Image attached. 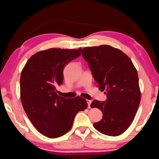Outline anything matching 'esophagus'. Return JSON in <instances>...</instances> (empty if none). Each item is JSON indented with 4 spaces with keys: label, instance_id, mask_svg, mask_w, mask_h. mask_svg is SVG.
Segmentation results:
<instances>
[{
    "label": "esophagus",
    "instance_id": "34e87169",
    "mask_svg": "<svg viewBox=\"0 0 159 159\" xmlns=\"http://www.w3.org/2000/svg\"><path fill=\"white\" fill-rule=\"evenodd\" d=\"M92 101L89 100V99H87V103H88V108H90V104Z\"/></svg>",
    "mask_w": 159,
    "mask_h": 159
}]
</instances>
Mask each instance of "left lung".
Listing matches in <instances>:
<instances>
[{
    "label": "left lung",
    "instance_id": "1",
    "mask_svg": "<svg viewBox=\"0 0 159 159\" xmlns=\"http://www.w3.org/2000/svg\"><path fill=\"white\" fill-rule=\"evenodd\" d=\"M82 56L88 63L95 84L105 90V102L95 99L90 104L103 117L93 124L96 130L109 136H118L133 123L140 103L138 71L128 55L108 45L83 48Z\"/></svg>",
    "mask_w": 159,
    "mask_h": 159
}]
</instances>
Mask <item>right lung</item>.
Instances as JSON below:
<instances>
[{"instance_id": "add662e5", "label": "right lung", "mask_w": 159, "mask_h": 159, "mask_svg": "<svg viewBox=\"0 0 159 159\" xmlns=\"http://www.w3.org/2000/svg\"><path fill=\"white\" fill-rule=\"evenodd\" d=\"M81 54L78 50L50 48L35 53L21 71L20 98L32 124L43 135L57 138L71 130L74 117L88 103L77 96L66 99L56 88L63 83V69Z\"/></svg>"}]
</instances>
